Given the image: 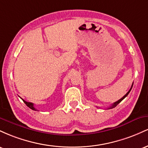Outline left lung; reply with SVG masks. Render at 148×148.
I'll list each match as a JSON object with an SVG mask.
<instances>
[{"label": "left lung", "mask_w": 148, "mask_h": 148, "mask_svg": "<svg viewBox=\"0 0 148 148\" xmlns=\"http://www.w3.org/2000/svg\"><path fill=\"white\" fill-rule=\"evenodd\" d=\"M132 86H133V85H132V88H130V90H129L128 92H127V94H126V95H125V96H124V97H122V98H121V99H119V100H118V101H115V102H114V103H113V104H112V105H111V106L109 107V108H108V109H110V108H115V106H117V105H118L119 103H120V102H121V101H123V100L124 99H125V97H127V95H128V94H129V93H130V92L131 90H132Z\"/></svg>", "instance_id": "8db88e82"}]
</instances>
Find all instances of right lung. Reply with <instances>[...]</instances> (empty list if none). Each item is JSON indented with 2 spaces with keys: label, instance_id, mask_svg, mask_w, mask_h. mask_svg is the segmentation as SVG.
I'll return each mask as SVG.
<instances>
[{
  "label": "right lung",
  "instance_id": "obj_1",
  "mask_svg": "<svg viewBox=\"0 0 148 148\" xmlns=\"http://www.w3.org/2000/svg\"><path fill=\"white\" fill-rule=\"evenodd\" d=\"M22 100H23V102H24V103H25V104H26L27 106L29 107L30 108H31V109L33 110V111H37V110L35 109V107H34V104H33V103H31V102H28V101H25V100H23V99H22Z\"/></svg>",
  "mask_w": 148,
  "mask_h": 148
}]
</instances>
